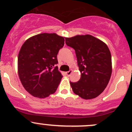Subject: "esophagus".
Here are the masks:
<instances>
[{
  "instance_id": "1",
  "label": "esophagus",
  "mask_w": 132,
  "mask_h": 132,
  "mask_svg": "<svg viewBox=\"0 0 132 132\" xmlns=\"http://www.w3.org/2000/svg\"><path fill=\"white\" fill-rule=\"evenodd\" d=\"M72 72V70H71V69H70L69 71H68V72H66V75H67L68 76H69L71 75V73Z\"/></svg>"
}]
</instances>
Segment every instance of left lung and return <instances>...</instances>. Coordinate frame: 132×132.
Masks as SVG:
<instances>
[{"mask_svg": "<svg viewBox=\"0 0 132 132\" xmlns=\"http://www.w3.org/2000/svg\"><path fill=\"white\" fill-rule=\"evenodd\" d=\"M66 44L75 50L81 76L70 82L74 93L84 99L97 97L104 91L112 74V57L105 43L90 35L65 38Z\"/></svg>", "mask_w": 132, "mask_h": 132, "instance_id": "1", "label": "left lung"}]
</instances>
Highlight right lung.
<instances>
[{"mask_svg":"<svg viewBox=\"0 0 132 132\" xmlns=\"http://www.w3.org/2000/svg\"><path fill=\"white\" fill-rule=\"evenodd\" d=\"M64 45V38L46 33L23 44L18 56V73L24 88L33 96L45 98L56 92L63 78L56 66L57 54Z\"/></svg>","mask_w":132,"mask_h":132,"instance_id":"obj_1","label":"right lung"}]
</instances>
